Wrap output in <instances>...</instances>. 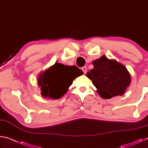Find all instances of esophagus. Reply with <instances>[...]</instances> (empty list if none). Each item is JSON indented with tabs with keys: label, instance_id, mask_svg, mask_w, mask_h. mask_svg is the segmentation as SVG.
<instances>
[{
	"label": "esophagus",
	"instance_id": "esophagus-1",
	"mask_svg": "<svg viewBox=\"0 0 148 148\" xmlns=\"http://www.w3.org/2000/svg\"><path fill=\"white\" fill-rule=\"evenodd\" d=\"M82 71H83V72H84V74H86V72H87V67H86V66H84V67H82Z\"/></svg>",
	"mask_w": 148,
	"mask_h": 148
}]
</instances>
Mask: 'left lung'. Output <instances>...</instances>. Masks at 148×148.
<instances>
[{"instance_id":"left-lung-1","label":"left lung","mask_w":148,"mask_h":148,"mask_svg":"<svg viewBox=\"0 0 148 148\" xmlns=\"http://www.w3.org/2000/svg\"><path fill=\"white\" fill-rule=\"evenodd\" d=\"M94 68L87 73L102 98L122 95L131 83V75L124 65L104 56L92 62Z\"/></svg>"}]
</instances>
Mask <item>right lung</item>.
Instances as JSON below:
<instances>
[{
    "label": "right lung",
    "mask_w": 148,
    "mask_h": 148,
    "mask_svg": "<svg viewBox=\"0 0 148 148\" xmlns=\"http://www.w3.org/2000/svg\"><path fill=\"white\" fill-rule=\"evenodd\" d=\"M83 73L76 66L56 62L39 75L38 85L40 87L41 95L50 99H60L68 91L73 80Z\"/></svg>",
    "instance_id": "obj_1"
}]
</instances>
